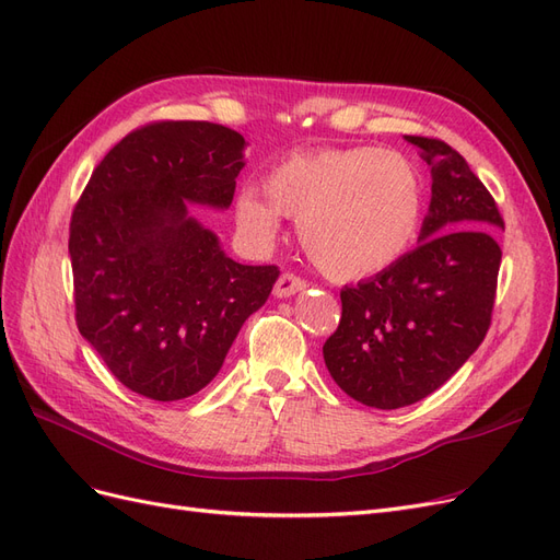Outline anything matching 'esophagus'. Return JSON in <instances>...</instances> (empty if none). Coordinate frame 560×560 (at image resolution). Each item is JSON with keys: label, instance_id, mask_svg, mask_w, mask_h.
<instances>
[{"label": "esophagus", "instance_id": "34e87169", "mask_svg": "<svg viewBox=\"0 0 560 560\" xmlns=\"http://www.w3.org/2000/svg\"><path fill=\"white\" fill-rule=\"evenodd\" d=\"M301 290H306V280L294 276V273H282V276L278 278L276 287H273V294L280 296V299H284V296H292V294H296V292H301Z\"/></svg>", "mask_w": 560, "mask_h": 560}]
</instances>
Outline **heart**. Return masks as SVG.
<instances>
[{
    "instance_id": "b5f03b06",
    "label": "heart",
    "mask_w": 560,
    "mask_h": 560,
    "mask_svg": "<svg viewBox=\"0 0 560 560\" xmlns=\"http://www.w3.org/2000/svg\"><path fill=\"white\" fill-rule=\"evenodd\" d=\"M264 196L252 189L238 196V224L270 241L278 214L294 219L311 261L336 280H362L395 266L416 243L425 206L418 167L378 147L294 154L266 173Z\"/></svg>"
}]
</instances>
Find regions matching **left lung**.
<instances>
[{"mask_svg":"<svg viewBox=\"0 0 560 560\" xmlns=\"http://www.w3.org/2000/svg\"><path fill=\"white\" fill-rule=\"evenodd\" d=\"M406 140L432 173L420 245L376 278L343 287L341 319L322 346L336 385L383 411L425 399L481 346L502 259V214L467 161L442 140Z\"/></svg>","mask_w":560,"mask_h":560,"instance_id":"1","label":"left lung"}]
</instances>
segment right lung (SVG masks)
I'll use <instances>...</instances> for the list:
<instances>
[{
  "instance_id": "obj_1",
  "label": "right lung",
  "mask_w": 560,
  "mask_h": 560,
  "mask_svg": "<svg viewBox=\"0 0 560 560\" xmlns=\"http://www.w3.org/2000/svg\"><path fill=\"white\" fill-rule=\"evenodd\" d=\"M245 138L210 121L149 124L93 171L70 224L81 336L132 393L177 401L206 387L278 266L226 257L189 202L226 210Z\"/></svg>"
}]
</instances>
